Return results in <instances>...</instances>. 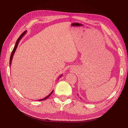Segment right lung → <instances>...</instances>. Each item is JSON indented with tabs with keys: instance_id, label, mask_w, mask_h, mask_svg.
<instances>
[{
	"instance_id": "add662e5",
	"label": "right lung",
	"mask_w": 128,
	"mask_h": 128,
	"mask_svg": "<svg viewBox=\"0 0 128 128\" xmlns=\"http://www.w3.org/2000/svg\"><path fill=\"white\" fill-rule=\"evenodd\" d=\"M26 31H25V32H23V33L21 34V36L18 37V40H17V41H16V44H15V46H14V48H13V51H12V53H11L10 57V66H11L12 61V59H13V56H14V53H15V51H16V48H17L18 46V42H20V40H21V38H22V37L24 36V34H26ZM61 76H62V75H60V76L59 77V78H60V77H61ZM53 92V90L51 93H50V94L48 96H46V97L44 98L43 99H39V100H38V101H42V100H44L46 99L47 98H48L51 95V94H52Z\"/></svg>"
}]
</instances>
